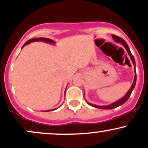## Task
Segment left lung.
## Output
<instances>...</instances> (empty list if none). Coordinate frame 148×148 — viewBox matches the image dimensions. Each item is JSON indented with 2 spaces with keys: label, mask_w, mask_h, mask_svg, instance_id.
<instances>
[{
  "label": "left lung",
  "mask_w": 148,
  "mask_h": 148,
  "mask_svg": "<svg viewBox=\"0 0 148 148\" xmlns=\"http://www.w3.org/2000/svg\"><path fill=\"white\" fill-rule=\"evenodd\" d=\"M112 37H113V40H114L115 42H118V43L121 44V45H123V47L125 48V49H126V50H127V53H128L129 56H130L131 60H132V62H133L134 66V72H135V76H134V79L133 84H132V86H131V88H130V90H129L128 92H127L126 93V95H125L123 97H122L121 99H120L119 100H118V101H115V102L112 103L111 104L107 105V106H98V105L92 104V103H89V102H88V101H87L88 103L90 105V106H92V107H95V108H100V109H113V108H117V107L121 106V105H123V103H125L127 101V100H128L129 98H130L131 94H132V91H133L134 88H135L136 83V62H135V59H134L133 55H132V53H131L130 49V48H129V47H128V45H127V42H125L123 38H121V37H120L116 36V35H112Z\"/></svg>",
  "instance_id": "obj_1"
}]
</instances>
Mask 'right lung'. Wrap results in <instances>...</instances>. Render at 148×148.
<instances>
[{"instance_id":"1","label":"right lung","mask_w":148,"mask_h":148,"mask_svg":"<svg viewBox=\"0 0 148 148\" xmlns=\"http://www.w3.org/2000/svg\"><path fill=\"white\" fill-rule=\"evenodd\" d=\"M39 41H41V42H45L46 43H49V44H51V45H54V44H56V42L53 41V40H51V39H49V38H45V37H40V38H33V39H30V40H28V41H27L22 46V48L23 49V47H25V45H28V44L31 43V42H39ZM65 91H66V89H65ZM65 91H64V94H65ZM57 108H53V109H51V110H48V111H45V112H48V111H54V110L57 109Z\"/></svg>"}]
</instances>
